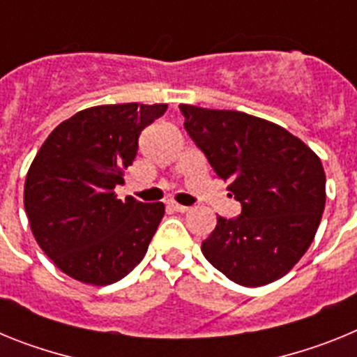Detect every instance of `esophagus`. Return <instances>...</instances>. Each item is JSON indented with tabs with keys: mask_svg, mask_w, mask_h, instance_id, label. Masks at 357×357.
Returning a JSON list of instances; mask_svg holds the SVG:
<instances>
[{
	"mask_svg": "<svg viewBox=\"0 0 357 357\" xmlns=\"http://www.w3.org/2000/svg\"><path fill=\"white\" fill-rule=\"evenodd\" d=\"M168 206L172 207L173 211H176V213H188V211H189V207L182 206V204H176V202H169Z\"/></svg>",
	"mask_w": 357,
	"mask_h": 357,
	"instance_id": "34e87169",
	"label": "esophagus"
}]
</instances>
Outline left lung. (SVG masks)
Listing matches in <instances>:
<instances>
[{"instance_id":"obj_1","label":"left lung","mask_w":357,"mask_h":357,"mask_svg":"<svg viewBox=\"0 0 357 357\" xmlns=\"http://www.w3.org/2000/svg\"><path fill=\"white\" fill-rule=\"evenodd\" d=\"M184 128L209 160L236 218L218 216L202 252L236 284H270L284 277L313 243L326 207L320 157L286 128L239 110L181 105Z\"/></svg>"}]
</instances>
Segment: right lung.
Instances as JSON below:
<instances>
[{
	"label": "right lung",
	"mask_w": 357,
	"mask_h": 357,
	"mask_svg": "<svg viewBox=\"0 0 357 357\" xmlns=\"http://www.w3.org/2000/svg\"><path fill=\"white\" fill-rule=\"evenodd\" d=\"M166 103L91 107L62 121L28 169L24 211L33 238L66 275L107 286L144 257L164 216L162 202L116 198L148 125Z\"/></svg>",
	"instance_id": "1"
}]
</instances>
